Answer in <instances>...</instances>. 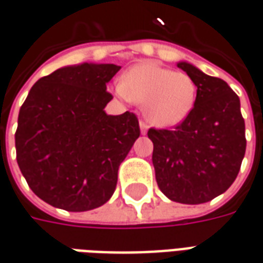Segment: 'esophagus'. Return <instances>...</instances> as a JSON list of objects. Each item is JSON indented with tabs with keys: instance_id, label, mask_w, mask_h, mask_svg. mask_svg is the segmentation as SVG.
<instances>
[{
	"instance_id": "1",
	"label": "esophagus",
	"mask_w": 263,
	"mask_h": 263,
	"mask_svg": "<svg viewBox=\"0 0 263 263\" xmlns=\"http://www.w3.org/2000/svg\"><path fill=\"white\" fill-rule=\"evenodd\" d=\"M139 128H141V134H142V135H146V132H148V125L141 121V122H139Z\"/></svg>"
}]
</instances>
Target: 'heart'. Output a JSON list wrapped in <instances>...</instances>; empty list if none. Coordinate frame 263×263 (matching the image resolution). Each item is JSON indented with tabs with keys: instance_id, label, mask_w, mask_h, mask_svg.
Returning <instances> with one entry per match:
<instances>
[{
	"instance_id": "b5f03b06",
	"label": "heart",
	"mask_w": 263,
	"mask_h": 263,
	"mask_svg": "<svg viewBox=\"0 0 263 263\" xmlns=\"http://www.w3.org/2000/svg\"><path fill=\"white\" fill-rule=\"evenodd\" d=\"M114 92L122 101L143 105V117L158 128L180 125L197 100V86L187 73L158 63L132 66L115 84Z\"/></svg>"
}]
</instances>
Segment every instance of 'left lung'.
I'll return each mask as SVG.
<instances>
[{
  "instance_id": "1",
  "label": "left lung",
  "mask_w": 263,
  "mask_h": 263,
  "mask_svg": "<svg viewBox=\"0 0 263 263\" xmlns=\"http://www.w3.org/2000/svg\"><path fill=\"white\" fill-rule=\"evenodd\" d=\"M197 86L192 112L173 131H148L160 192L182 204L207 203L237 179L247 139L239 98L226 81L179 62Z\"/></svg>"
}]
</instances>
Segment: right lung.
Masks as SVG:
<instances>
[{
  "instance_id": "1",
  "label": "right lung",
  "mask_w": 263,
  "mask_h": 263,
  "mask_svg": "<svg viewBox=\"0 0 263 263\" xmlns=\"http://www.w3.org/2000/svg\"><path fill=\"white\" fill-rule=\"evenodd\" d=\"M111 63L65 66L33 84L15 132L16 162L37 197L66 211L108 201L118 167L139 138L135 114L108 115Z\"/></svg>"
}]
</instances>
